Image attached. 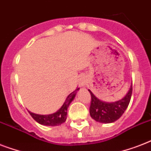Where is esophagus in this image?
<instances>
[{
	"mask_svg": "<svg viewBox=\"0 0 151 151\" xmlns=\"http://www.w3.org/2000/svg\"><path fill=\"white\" fill-rule=\"evenodd\" d=\"M78 83H79V85L83 87V86H85L86 85V83H87V78L85 76H81L80 78H79V81H78Z\"/></svg>",
	"mask_w": 151,
	"mask_h": 151,
	"instance_id": "obj_1",
	"label": "esophagus"
}]
</instances>
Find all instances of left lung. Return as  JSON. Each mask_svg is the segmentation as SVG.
Listing matches in <instances>:
<instances>
[{
	"label": "left lung",
	"instance_id": "left-lung-1",
	"mask_svg": "<svg viewBox=\"0 0 151 151\" xmlns=\"http://www.w3.org/2000/svg\"><path fill=\"white\" fill-rule=\"evenodd\" d=\"M88 91L91 95V105L89 108L91 117L96 122L108 124L119 119L127 109L131 99L132 84L123 99L112 103L103 102L95 96L90 90Z\"/></svg>",
	"mask_w": 151,
	"mask_h": 151
}]
</instances>
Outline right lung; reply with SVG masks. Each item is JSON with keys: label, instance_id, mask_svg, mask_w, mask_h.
<instances>
[{"label": "right lung", "instance_id": "right-lung-1", "mask_svg": "<svg viewBox=\"0 0 151 151\" xmlns=\"http://www.w3.org/2000/svg\"><path fill=\"white\" fill-rule=\"evenodd\" d=\"M79 90V88L73 92L72 93L69 95L66 101L64 102L59 110H58L55 113L52 114L48 115H41L37 114L34 113L29 112V114L31 115L32 117L34 118L37 122L39 124H43V125H47V126H57L63 124V122H66V114H67V108L70 106V103L73 100L75 97L77 92Z\"/></svg>", "mask_w": 151, "mask_h": 151}]
</instances>
